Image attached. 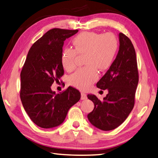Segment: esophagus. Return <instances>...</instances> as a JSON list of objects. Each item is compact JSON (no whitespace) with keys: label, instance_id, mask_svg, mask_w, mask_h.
Instances as JSON below:
<instances>
[{"label":"esophagus","instance_id":"esophagus-1","mask_svg":"<svg viewBox=\"0 0 158 158\" xmlns=\"http://www.w3.org/2000/svg\"><path fill=\"white\" fill-rule=\"evenodd\" d=\"M86 98H87V96H86V95L85 93L82 92L81 93V99L82 100H83V99H86Z\"/></svg>","mask_w":158,"mask_h":158}]
</instances>
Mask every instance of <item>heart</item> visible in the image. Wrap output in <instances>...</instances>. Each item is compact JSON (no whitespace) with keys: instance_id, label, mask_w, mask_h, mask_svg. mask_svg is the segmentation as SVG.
Masks as SVG:
<instances>
[{"instance_id":"obj_1","label":"heart","mask_w":158,"mask_h":158,"mask_svg":"<svg viewBox=\"0 0 158 158\" xmlns=\"http://www.w3.org/2000/svg\"><path fill=\"white\" fill-rule=\"evenodd\" d=\"M74 49L65 48L61 53V65L71 72L76 67L77 54H83L86 66L70 76L71 85L81 90L89 89L98 78V69H108L113 63L118 48V41L110 33L83 32L73 39Z\"/></svg>"}]
</instances>
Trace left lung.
<instances>
[{
	"label": "left lung",
	"instance_id": "8db88e82",
	"mask_svg": "<svg viewBox=\"0 0 158 158\" xmlns=\"http://www.w3.org/2000/svg\"><path fill=\"white\" fill-rule=\"evenodd\" d=\"M119 50L116 59L97 87L107 89L108 93L101 101L95 95L87 98L94 104V109L87 115L93 125L104 131L114 130L126 119L134 106L135 93L138 83L136 52L131 40L120 33Z\"/></svg>",
	"mask_w": 158,
	"mask_h": 158
}]
</instances>
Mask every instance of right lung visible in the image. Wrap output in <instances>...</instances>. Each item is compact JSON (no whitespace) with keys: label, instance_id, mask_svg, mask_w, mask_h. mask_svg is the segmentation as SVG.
<instances>
[{"label":"right lung","instance_id":"add662e5","mask_svg":"<svg viewBox=\"0 0 158 158\" xmlns=\"http://www.w3.org/2000/svg\"><path fill=\"white\" fill-rule=\"evenodd\" d=\"M78 31L53 28L28 51L20 73V99L28 117L39 127L59 126L69 108L80 100V91L72 86L58 94L51 89L64 74L60 61L64 41Z\"/></svg>","mask_w":158,"mask_h":158}]
</instances>
